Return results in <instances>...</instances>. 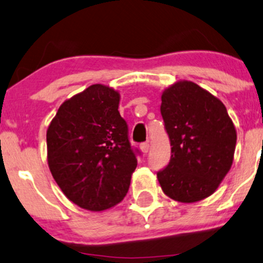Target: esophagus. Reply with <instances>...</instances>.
Instances as JSON below:
<instances>
[{"label":"esophagus","instance_id":"obj_1","mask_svg":"<svg viewBox=\"0 0 263 263\" xmlns=\"http://www.w3.org/2000/svg\"><path fill=\"white\" fill-rule=\"evenodd\" d=\"M140 148L143 153H147L149 151V143L148 142H143V143L140 144Z\"/></svg>","mask_w":263,"mask_h":263}]
</instances>
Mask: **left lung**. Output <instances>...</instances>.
I'll return each instance as SVG.
<instances>
[{"label":"left lung","instance_id":"left-lung-1","mask_svg":"<svg viewBox=\"0 0 263 263\" xmlns=\"http://www.w3.org/2000/svg\"><path fill=\"white\" fill-rule=\"evenodd\" d=\"M161 114L171 142L170 163L157 172L165 195L194 203L215 192L230 171L236 129L225 105L192 81L162 95Z\"/></svg>","mask_w":263,"mask_h":263}]
</instances>
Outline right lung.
<instances>
[{
	"label": "right lung",
	"instance_id": "right-lung-1",
	"mask_svg": "<svg viewBox=\"0 0 263 263\" xmlns=\"http://www.w3.org/2000/svg\"><path fill=\"white\" fill-rule=\"evenodd\" d=\"M120 93L95 84L66 100L47 131L48 164L69 200L91 211L125 198L141 152L119 112Z\"/></svg>",
	"mask_w": 263,
	"mask_h": 263
}]
</instances>
